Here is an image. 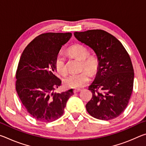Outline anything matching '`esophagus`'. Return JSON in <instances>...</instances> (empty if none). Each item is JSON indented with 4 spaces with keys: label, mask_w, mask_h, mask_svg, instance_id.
I'll return each instance as SVG.
<instances>
[{
    "label": "esophagus",
    "mask_w": 146,
    "mask_h": 146,
    "mask_svg": "<svg viewBox=\"0 0 146 146\" xmlns=\"http://www.w3.org/2000/svg\"><path fill=\"white\" fill-rule=\"evenodd\" d=\"M82 91V90H80V89H75V90H73V92L74 93H77V92H80V91Z\"/></svg>",
    "instance_id": "obj_1"
}]
</instances>
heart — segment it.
I'll return each mask as SVG.
<instances>
[{
  "label": "heart",
  "instance_id": "heart-1",
  "mask_svg": "<svg viewBox=\"0 0 146 146\" xmlns=\"http://www.w3.org/2000/svg\"><path fill=\"white\" fill-rule=\"evenodd\" d=\"M68 52L73 57L81 60V72L72 74L65 80V84L68 88H79L84 87L90 80V74H95L99 69V60L97 56L90 55L88 49L82 44H75L69 48ZM54 66L56 71L61 75L66 76L68 74V69L66 64V58L62 54L56 56Z\"/></svg>",
  "mask_w": 146,
  "mask_h": 146
}]
</instances>
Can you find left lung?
<instances>
[{"label":"left lung","mask_w":146,"mask_h":146,"mask_svg":"<svg viewBox=\"0 0 146 146\" xmlns=\"http://www.w3.org/2000/svg\"><path fill=\"white\" fill-rule=\"evenodd\" d=\"M75 38L93 49L99 69L89 87L92 98L86 105L89 114L102 120L118 117L126 108L131 95L134 70L122 43L102 29L74 33Z\"/></svg>","instance_id":"1"}]
</instances>
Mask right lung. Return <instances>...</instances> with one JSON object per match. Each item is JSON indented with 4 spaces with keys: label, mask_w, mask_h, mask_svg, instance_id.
Masks as SVG:
<instances>
[{
    "label": "right lung",
    "mask_w": 146,
    "mask_h": 146,
    "mask_svg": "<svg viewBox=\"0 0 146 146\" xmlns=\"http://www.w3.org/2000/svg\"><path fill=\"white\" fill-rule=\"evenodd\" d=\"M71 33H46L35 38L24 49L16 71V91L32 117L51 122L62 117L73 90L54 93L61 85L54 62Z\"/></svg>",
    "instance_id": "obj_1"
}]
</instances>
